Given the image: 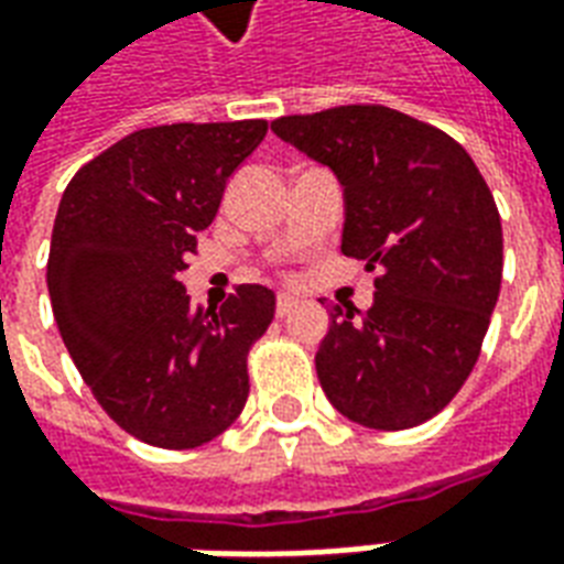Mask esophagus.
Segmentation results:
<instances>
[{
  "label": "esophagus",
  "mask_w": 564,
  "mask_h": 564,
  "mask_svg": "<svg viewBox=\"0 0 564 564\" xmlns=\"http://www.w3.org/2000/svg\"><path fill=\"white\" fill-rule=\"evenodd\" d=\"M295 307H299V299H295V295L283 293V295H278V304H274V314H278L283 319V316L293 314Z\"/></svg>",
  "instance_id": "34e87169"
}]
</instances>
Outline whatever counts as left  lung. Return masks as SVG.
I'll return each mask as SVG.
<instances>
[{"instance_id": "1", "label": "left lung", "mask_w": 564, "mask_h": 564, "mask_svg": "<svg viewBox=\"0 0 564 564\" xmlns=\"http://www.w3.org/2000/svg\"><path fill=\"white\" fill-rule=\"evenodd\" d=\"M344 187L346 257L379 269L367 311H332L316 377L340 415L406 431L473 373L502 283V224L475 161L406 112L352 104L271 122Z\"/></svg>"}]
</instances>
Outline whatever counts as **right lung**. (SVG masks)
<instances>
[{
    "label": "right lung",
    "mask_w": 564,
    "mask_h": 564,
    "mask_svg": "<svg viewBox=\"0 0 564 564\" xmlns=\"http://www.w3.org/2000/svg\"><path fill=\"white\" fill-rule=\"evenodd\" d=\"M265 131L262 119L143 128L62 194L47 260L59 335L101 410L158 448H197L245 410L274 293L241 283L220 311L191 307L178 271Z\"/></svg>",
    "instance_id": "1"
}]
</instances>
